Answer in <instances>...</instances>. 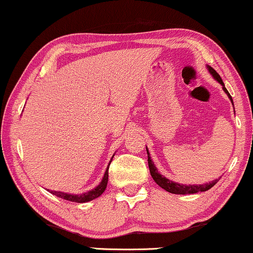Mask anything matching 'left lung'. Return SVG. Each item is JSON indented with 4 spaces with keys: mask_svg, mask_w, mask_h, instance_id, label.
Returning a JSON list of instances; mask_svg holds the SVG:
<instances>
[{
    "mask_svg": "<svg viewBox=\"0 0 253 253\" xmlns=\"http://www.w3.org/2000/svg\"><path fill=\"white\" fill-rule=\"evenodd\" d=\"M207 69H209L210 74L213 76L214 79H216L217 82L220 83L221 85H222V88L223 91L227 93L228 98L230 99L231 103L234 105L233 102V99H231V96L229 94V92L227 91V88L224 87V84L222 82V79L219 76V74L214 70L212 67H209L207 65ZM146 151H147V161H148V168H150V172H151V176L153 177V179L155 181V183L159 186H161L162 189H165L166 191L170 192V193H175V195H189V193H197V192H203V191H207V190H210L212 186H214L217 183L219 179H215V181H212L210 183H206V184H190V185H185V184H179V183H176L174 181H170V179H168L167 177H165L164 175H161L160 172L158 171L157 167H155L153 161H152V159L150 157V153H148V150L146 147Z\"/></svg>",
    "mask_w": 253,
    "mask_h": 253,
    "instance_id": "8db88e82",
    "label": "left lung"
}]
</instances>
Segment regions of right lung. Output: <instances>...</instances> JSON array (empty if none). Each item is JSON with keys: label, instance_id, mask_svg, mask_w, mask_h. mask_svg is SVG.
I'll return each mask as SVG.
<instances>
[{"label": "right lung", "instance_id": "obj_1", "mask_svg": "<svg viewBox=\"0 0 253 253\" xmlns=\"http://www.w3.org/2000/svg\"><path fill=\"white\" fill-rule=\"evenodd\" d=\"M112 160H113V158H112ZM112 160H110V162H112ZM109 165H108V167H107L105 175H103L102 181L100 182V184L98 186H95L94 189H92L91 191L82 193V195H72V193H65V192H61V191H51V190L49 192L53 193V195H55V196L60 197V198H62V199L69 200V202H74V203H87V202H89V200L98 198V197L102 195L103 191H105L107 188V183H108Z\"/></svg>", "mask_w": 253, "mask_h": 253}]
</instances>
